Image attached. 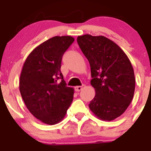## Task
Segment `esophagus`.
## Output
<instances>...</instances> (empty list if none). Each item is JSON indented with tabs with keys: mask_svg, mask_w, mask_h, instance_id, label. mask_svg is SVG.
Instances as JSON below:
<instances>
[{
	"mask_svg": "<svg viewBox=\"0 0 151 151\" xmlns=\"http://www.w3.org/2000/svg\"><path fill=\"white\" fill-rule=\"evenodd\" d=\"M85 85H82V86H79V85H78V86H76V87H75V90L76 91H80L82 90V89L83 88H85Z\"/></svg>",
	"mask_w": 151,
	"mask_h": 151,
	"instance_id": "34e87169",
	"label": "esophagus"
}]
</instances>
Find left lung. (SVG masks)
I'll return each instance as SVG.
<instances>
[{
	"label": "left lung",
	"mask_w": 151,
	"mask_h": 151,
	"mask_svg": "<svg viewBox=\"0 0 151 151\" xmlns=\"http://www.w3.org/2000/svg\"><path fill=\"white\" fill-rule=\"evenodd\" d=\"M78 46L88 60L95 96L89 104L101 120L120 116L132 101L135 88L134 69L125 52L104 36L84 35L77 38Z\"/></svg>",
	"instance_id": "left-lung-1"
}]
</instances>
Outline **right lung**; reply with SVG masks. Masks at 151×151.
I'll use <instances>...</instances> for the list:
<instances>
[{
	"label": "right lung",
	"instance_id": "right-lung-1",
	"mask_svg": "<svg viewBox=\"0 0 151 151\" xmlns=\"http://www.w3.org/2000/svg\"><path fill=\"white\" fill-rule=\"evenodd\" d=\"M72 36H55L37 46L26 58L19 78V91L28 110L47 125L61 122L73 100L60 71L64 52Z\"/></svg>",
	"mask_w": 151,
	"mask_h": 151
}]
</instances>
